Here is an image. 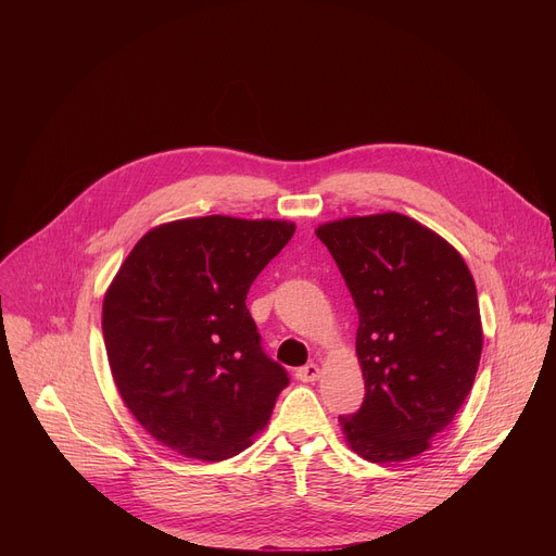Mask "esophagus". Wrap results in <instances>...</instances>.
<instances>
[{
    "instance_id": "1",
    "label": "esophagus",
    "mask_w": 556,
    "mask_h": 556,
    "mask_svg": "<svg viewBox=\"0 0 556 556\" xmlns=\"http://www.w3.org/2000/svg\"><path fill=\"white\" fill-rule=\"evenodd\" d=\"M319 374H321V369L316 363H307L294 371L296 380H301V382H314L316 378H319Z\"/></svg>"
}]
</instances>
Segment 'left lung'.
Here are the masks:
<instances>
[{
  "label": "left lung",
  "mask_w": 556,
  "mask_h": 556,
  "mask_svg": "<svg viewBox=\"0 0 556 556\" xmlns=\"http://www.w3.org/2000/svg\"><path fill=\"white\" fill-rule=\"evenodd\" d=\"M358 309L365 378L358 412L339 416L350 446L374 464L429 448L472 387L482 356L478 290L459 253L401 213L316 228Z\"/></svg>",
  "instance_id": "1"
}]
</instances>
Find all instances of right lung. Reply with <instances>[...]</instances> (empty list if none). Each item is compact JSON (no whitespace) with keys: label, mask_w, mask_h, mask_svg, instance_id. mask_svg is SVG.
I'll return each instance as SVG.
<instances>
[{"label":"right lung","mask_w":556,"mask_h":556,"mask_svg":"<svg viewBox=\"0 0 556 556\" xmlns=\"http://www.w3.org/2000/svg\"><path fill=\"white\" fill-rule=\"evenodd\" d=\"M294 224L208 215L149 230L103 301L114 382L151 438L204 462L242 453L266 427L286 367L247 294Z\"/></svg>","instance_id":"1"}]
</instances>
